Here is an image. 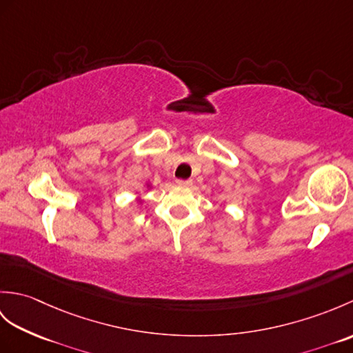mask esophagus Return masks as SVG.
<instances>
[{"instance_id": "esophagus-1", "label": "esophagus", "mask_w": 353, "mask_h": 353, "mask_svg": "<svg viewBox=\"0 0 353 353\" xmlns=\"http://www.w3.org/2000/svg\"><path fill=\"white\" fill-rule=\"evenodd\" d=\"M176 183H177L179 186H191V185H192V181H191V179H186V181H183V179H177Z\"/></svg>"}]
</instances>
